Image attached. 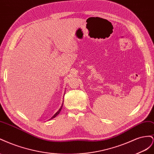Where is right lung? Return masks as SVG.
<instances>
[{"mask_svg":"<svg viewBox=\"0 0 154 154\" xmlns=\"http://www.w3.org/2000/svg\"><path fill=\"white\" fill-rule=\"evenodd\" d=\"M63 103H64V100H63V103H62V104H61V106H60V107L59 108V109H58L57 111L54 115H53L52 116H51V117L50 119L49 120H50V119H54V118H55L56 116H57L58 115H59V113H60V112L61 111V109H62V108H63Z\"/></svg>","mask_w":154,"mask_h":154,"instance_id":"1","label":"right lung"}]
</instances>
